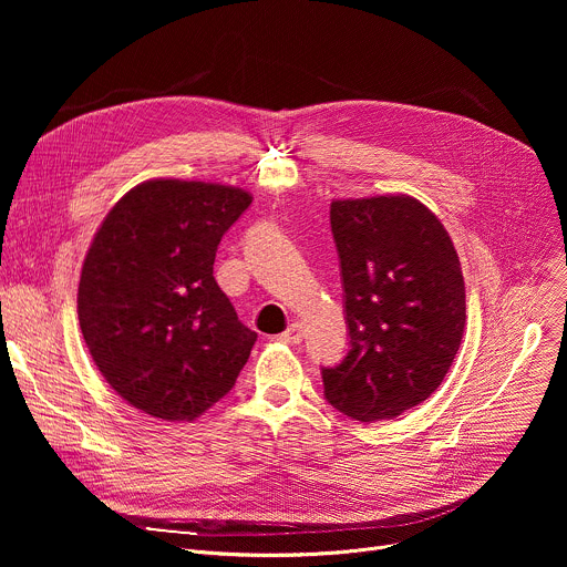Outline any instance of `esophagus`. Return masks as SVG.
Returning a JSON list of instances; mask_svg holds the SVG:
<instances>
[{"instance_id": "1", "label": "esophagus", "mask_w": 567, "mask_h": 567, "mask_svg": "<svg viewBox=\"0 0 567 567\" xmlns=\"http://www.w3.org/2000/svg\"><path fill=\"white\" fill-rule=\"evenodd\" d=\"M302 337H305V328L300 326V322H291V326L282 334H278V339L282 343H300Z\"/></svg>"}]
</instances>
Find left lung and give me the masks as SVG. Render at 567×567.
<instances>
[{
	"label": "left lung",
	"mask_w": 567,
	"mask_h": 567,
	"mask_svg": "<svg viewBox=\"0 0 567 567\" xmlns=\"http://www.w3.org/2000/svg\"><path fill=\"white\" fill-rule=\"evenodd\" d=\"M350 350L322 368L326 399L359 422L392 420L444 381L464 334V278L442 221L415 197L337 199Z\"/></svg>",
	"instance_id": "8db88e82"
}]
</instances>
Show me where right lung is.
<instances>
[{"label":"right lung","instance_id":"1","mask_svg":"<svg viewBox=\"0 0 567 567\" xmlns=\"http://www.w3.org/2000/svg\"><path fill=\"white\" fill-rule=\"evenodd\" d=\"M251 206L241 188L152 179L103 219L78 285L83 339L134 409L193 422L217 403L258 339L213 276L221 235Z\"/></svg>","mask_w":567,"mask_h":567}]
</instances>
